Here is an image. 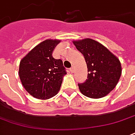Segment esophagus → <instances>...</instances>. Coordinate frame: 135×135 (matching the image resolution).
Masks as SVG:
<instances>
[{"label":"esophagus","instance_id":"obj_1","mask_svg":"<svg viewBox=\"0 0 135 135\" xmlns=\"http://www.w3.org/2000/svg\"><path fill=\"white\" fill-rule=\"evenodd\" d=\"M70 71L71 73H73L74 71V67H73V66L71 68H70Z\"/></svg>","mask_w":135,"mask_h":135}]
</instances>
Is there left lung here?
Instances as JSON below:
<instances>
[{"label": "left lung", "mask_w": 135, "mask_h": 135, "mask_svg": "<svg viewBox=\"0 0 135 135\" xmlns=\"http://www.w3.org/2000/svg\"><path fill=\"white\" fill-rule=\"evenodd\" d=\"M73 43L84 56L88 69L85 82L78 84L80 91L93 99L107 95L117 84L122 74L119 60L94 40L85 38Z\"/></svg>", "instance_id": "left-lung-1"}]
</instances>
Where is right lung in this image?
<instances>
[{
    "instance_id": "1",
    "label": "right lung",
    "mask_w": 135,
    "mask_h": 135,
    "mask_svg": "<svg viewBox=\"0 0 135 135\" xmlns=\"http://www.w3.org/2000/svg\"><path fill=\"white\" fill-rule=\"evenodd\" d=\"M60 41L48 39L40 43L20 62L18 74L22 85L35 98H51L61 88L66 71L62 60L52 56Z\"/></svg>"
}]
</instances>
